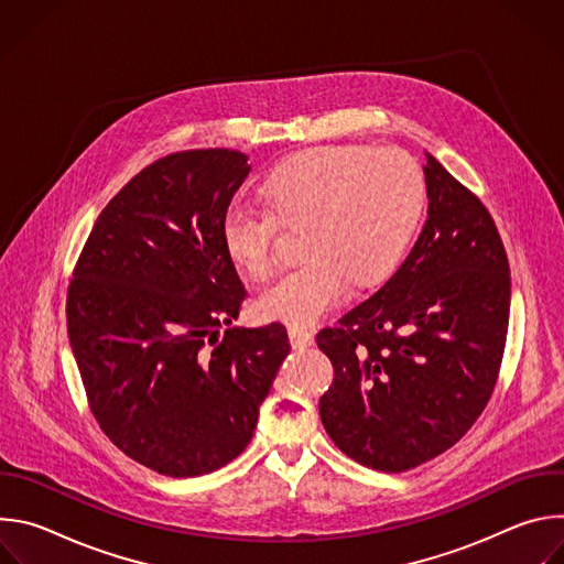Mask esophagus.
Here are the masks:
<instances>
[{"label":"esophagus","instance_id":"obj_1","mask_svg":"<svg viewBox=\"0 0 564 564\" xmlns=\"http://www.w3.org/2000/svg\"><path fill=\"white\" fill-rule=\"evenodd\" d=\"M288 337H290V344H292L294 350H303V348H310L314 344V333L303 328V326H290Z\"/></svg>","mask_w":564,"mask_h":564}]
</instances>
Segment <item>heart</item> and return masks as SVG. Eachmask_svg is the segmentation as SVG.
<instances>
[{
    "label": "heart",
    "mask_w": 564,
    "mask_h": 564,
    "mask_svg": "<svg viewBox=\"0 0 564 564\" xmlns=\"http://www.w3.org/2000/svg\"><path fill=\"white\" fill-rule=\"evenodd\" d=\"M263 196L279 220H307V259L263 288L257 312L303 326L335 310L352 281L372 285L394 270L417 229L426 185L404 151L324 147L279 165L265 178ZM271 213L236 198L220 223L227 257L254 279L268 276L276 263Z\"/></svg>",
    "instance_id": "b5f03b06"
}]
</instances>
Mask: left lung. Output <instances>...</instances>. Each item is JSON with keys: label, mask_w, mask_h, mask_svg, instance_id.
<instances>
[{"label": "left lung", "mask_w": 564, "mask_h": 564, "mask_svg": "<svg viewBox=\"0 0 564 564\" xmlns=\"http://www.w3.org/2000/svg\"><path fill=\"white\" fill-rule=\"evenodd\" d=\"M426 153L429 216L411 254L364 303L316 335L335 368L318 399L326 433L355 462L401 473L475 424L494 392L511 276L498 227Z\"/></svg>", "instance_id": "8db88e82"}]
</instances>
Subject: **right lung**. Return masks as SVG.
I'll use <instances>...</instances> for the list:
<instances>
[{
	"label": "right lung",
	"mask_w": 564,
	"mask_h": 564,
	"mask_svg": "<svg viewBox=\"0 0 564 564\" xmlns=\"http://www.w3.org/2000/svg\"><path fill=\"white\" fill-rule=\"evenodd\" d=\"M250 170L231 149L155 160L102 209L68 285V341L91 411L160 475H205L243 453L290 352L281 324L231 326L246 288L220 223Z\"/></svg>",
	"instance_id": "obj_1"
}]
</instances>
